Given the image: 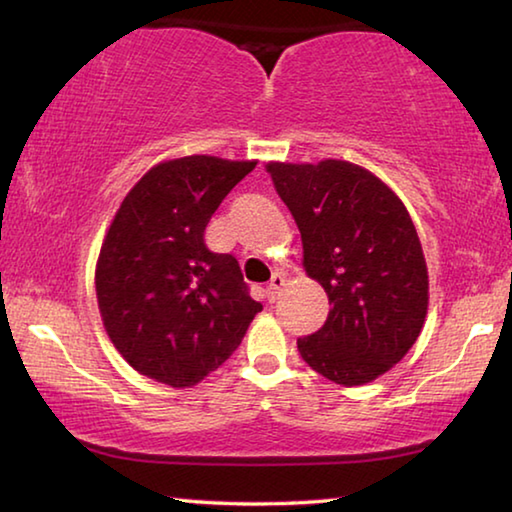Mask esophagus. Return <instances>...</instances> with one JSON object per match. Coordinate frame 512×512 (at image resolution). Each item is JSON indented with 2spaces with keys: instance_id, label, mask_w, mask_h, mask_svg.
<instances>
[{
  "instance_id": "1",
  "label": "esophagus",
  "mask_w": 512,
  "mask_h": 512,
  "mask_svg": "<svg viewBox=\"0 0 512 512\" xmlns=\"http://www.w3.org/2000/svg\"><path fill=\"white\" fill-rule=\"evenodd\" d=\"M282 289H284V275L275 273L271 277V284H268V287H266V300L268 302H275L277 298H280V291Z\"/></svg>"
}]
</instances>
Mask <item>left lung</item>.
Segmentation results:
<instances>
[{"instance_id":"left-lung-1","label":"left lung","mask_w":512,"mask_h":512,"mask_svg":"<svg viewBox=\"0 0 512 512\" xmlns=\"http://www.w3.org/2000/svg\"><path fill=\"white\" fill-rule=\"evenodd\" d=\"M300 230L302 268L325 289V325L298 350L318 375L361 386L413 348L429 307L415 225L391 187L348 160L266 162Z\"/></svg>"}]
</instances>
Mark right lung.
Masks as SVG:
<instances>
[{
    "label": "right lung",
    "mask_w": 512,
    "mask_h": 512,
    "mask_svg": "<svg viewBox=\"0 0 512 512\" xmlns=\"http://www.w3.org/2000/svg\"><path fill=\"white\" fill-rule=\"evenodd\" d=\"M257 160L185 155L137 180L110 221L94 271L108 339L140 375L192 388L230 359L262 311L232 255L203 232Z\"/></svg>",
    "instance_id": "obj_1"
}]
</instances>
